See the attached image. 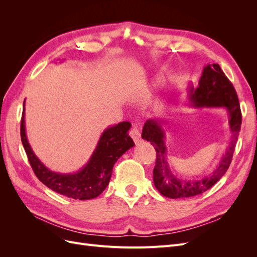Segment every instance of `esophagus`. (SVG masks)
Instances as JSON below:
<instances>
[{
  "mask_svg": "<svg viewBox=\"0 0 257 257\" xmlns=\"http://www.w3.org/2000/svg\"><path fill=\"white\" fill-rule=\"evenodd\" d=\"M130 135H131V137H132V139H133L134 141V143L136 144V145H138L139 143L142 142V136H141V132H139V130H137V127H133L131 130V132H130Z\"/></svg>",
  "mask_w": 257,
  "mask_h": 257,
  "instance_id": "esophagus-1",
  "label": "esophagus"
}]
</instances>
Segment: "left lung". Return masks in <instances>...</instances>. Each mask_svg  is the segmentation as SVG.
Returning a JSON list of instances; mask_svg holds the SVG:
<instances>
[{
    "instance_id": "8db88e82",
    "label": "left lung",
    "mask_w": 257,
    "mask_h": 257,
    "mask_svg": "<svg viewBox=\"0 0 257 257\" xmlns=\"http://www.w3.org/2000/svg\"><path fill=\"white\" fill-rule=\"evenodd\" d=\"M190 105L195 108L223 107L228 114L230 143L213 172L199 179H181L175 176L169 167L165 146L166 122L161 118L147 120L143 128V139L150 142L157 151V161L153 169V182L163 196L183 198L199 195L220 180L227 172L235 151L241 126V110L234 85L221 69L219 64H208L204 67L198 85L189 88Z\"/></svg>"
}]
</instances>
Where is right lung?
<instances>
[{"mask_svg":"<svg viewBox=\"0 0 257 257\" xmlns=\"http://www.w3.org/2000/svg\"><path fill=\"white\" fill-rule=\"evenodd\" d=\"M25 102L20 127L21 142L30 164L40 181L52 191L74 199H92L102 194L109 184L115 162L135 146L133 139L128 136L131 123L123 121L107 127L100 135L95 150L87 164L76 173L61 174L46 167L31 148L26 134Z\"/></svg>","mask_w":257,"mask_h":257,"instance_id":"obj_1","label":"right lung"}]
</instances>
